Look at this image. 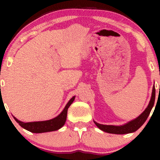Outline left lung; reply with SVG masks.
I'll return each mask as SVG.
<instances>
[{
  "label": "left lung",
  "instance_id": "left-lung-1",
  "mask_svg": "<svg viewBox=\"0 0 160 160\" xmlns=\"http://www.w3.org/2000/svg\"><path fill=\"white\" fill-rule=\"evenodd\" d=\"M155 95L156 91L155 87H153V92H152V96L151 99L150 101V103L148 104V108L145 109V111L143 112L139 116L138 118L135 119L131 122H128V123L123 125V126H108V125H102L99 124L98 122H94L95 124L102 131L105 132L112 133V134H119V135H122V134H128L134 132L136 130L138 129L144 123L145 121L148 119V116L150 115V111H151L152 108L153 107L154 102H155Z\"/></svg>",
  "mask_w": 160,
  "mask_h": 160
}]
</instances>
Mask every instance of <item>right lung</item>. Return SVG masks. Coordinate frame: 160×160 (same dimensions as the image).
<instances>
[{
    "instance_id": "obj_1",
    "label": "right lung",
    "mask_w": 160,
    "mask_h": 160,
    "mask_svg": "<svg viewBox=\"0 0 160 160\" xmlns=\"http://www.w3.org/2000/svg\"><path fill=\"white\" fill-rule=\"evenodd\" d=\"M74 96L71 100L69 101L68 103L64 108L63 111L60 113L58 117L56 118L52 119V120H47V121H40V122H23L21 121L18 120L16 117H13L15 120L19 124L20 126L31 132L33 133H42V132H52L56 130L62 128L65 123L66 118H67L68 109L70 107L73 102L74 101Z\"/></svg>"
}]
</instances>
